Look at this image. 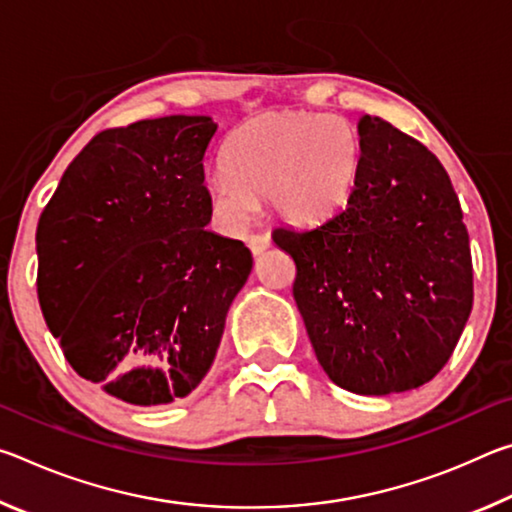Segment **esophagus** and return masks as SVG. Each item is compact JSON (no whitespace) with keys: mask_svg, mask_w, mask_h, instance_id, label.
<instances>
[{"mask_svg":"<svg viewBox=\"0 0 512 512\" xmlns=\"http://www.w3.org/2000/svg\"><path fill=\"white\" fill-rule=\"evenodd\" d=\"M268 246H271V237L268 235H250L248 237V248L253 250V255H262Z\"/></svg>","mask_w":512,"mask_h":512,"instance_id":"esophagus-1","label":"esophagus"}]
</instances>
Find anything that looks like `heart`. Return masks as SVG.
<instances>
[{"label": "heart", "instance_id": "1", "mask_svg": "<svg viewBox=\"0 0 512 512\" xmlns=\"http://www.w3.org/2000/svg\"><path fill=\"white\" fill-rule=\"evenodd\" d=\"M210 196L225 221L241 225L268 198L284 221L307 225L348 205L361 169V140L348 119L316 112H271L225 142Z\"/></svg>", "mask_w": 512, "mask_h": 512}]
</instances>
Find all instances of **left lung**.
I'll use <instances>...</instances> for the list:
<instances>
[{"instance_id": "8db88e82", "label": "left lung", "mask_w": 512, "mask_h": 512, "mask_svg": "<svg viewBox=\"0 0 512 512\" xmlns=\"http://www.w3.org/2000/svg\"><path fill=\"white\" fill-rule=\"evenodd\" d=\"M359 137L348 205L273 241L296 262L293 298L327 377L359 395L404 393L443 370L470 318V237L427 146L370 115Z\"/></svg>"}]
</instances>
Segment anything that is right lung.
<instances>
[{"mask_svg":"<svg viewBox=\"0 0 512 512\" xmlns=\"http://www.w3.org/2000/svg\"><path fill=\"white\" fill-rule=\"evenodd\" d=\"M203 115L142 119L85 144L36 232L38 300L83 379L137 406L201 384L253 255L205 228Z\"/></svg>","mask_w":512,"mask_h":512,"instance_id":"add662e5","label":"right lung"}]
</instances>
